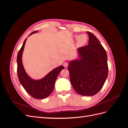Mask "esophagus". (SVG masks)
<instances>
[{
	"label": "esophagus",
	"instance_id": "34e87169",
	"mask_svg": "<svg viewBox=\"0 0 128 128\" xmlns=\"http://www.w3.org/2000/svg\"><path fill=\"white\" fill-rule=\"evenodd\" d=\"M68 65H69V64L68 62H64L63 64V66H64V68H67L68 66Z\"/></svg>",
	"mask_w": 128,
	"mask_h": 128
}]
</instances>
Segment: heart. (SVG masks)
I'll use <instances>...</instances> for the list:
<instances>
[{
  "mask_svg": "<svg viewBox=\"0 0 128 128\" xmlns=\"http://www.w3.org/2000/svg\"><path fill=\"white\" fill-rule=\"evenodd\" d=\"M75 39L77 40V45L78 46H83L86 44L88 40V37L87 35L85 34H80V36L76 35L75 37Z\"/></svg>",
  "mask_w": 128,
  "mask_h": 128,
  "instance_id": "obj_1",
  "label": "heart"
}]
</instances>
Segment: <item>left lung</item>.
<instances>
[{
    "mask_svg": "<svg viewBox=\"0 0 128 128\" xmlns=\"http://www.w3.org/2000/svg\"><path fill=\"white\" fill-rule=\"evenodd\" d=\"M87 33L88 45L77 49L80 58L70 61L68 69L75 91L80 95L92 96L103 86L108 67L105 50L94 34Z\"/></svg>",
    "mask_w": 128,
    "mask_h": 128,
    "instance_id": "obj_1",
    "label": "left lung"
}]
</instances>
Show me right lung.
I'll list each match as a JSON object with an SVG mask.
<instances>
[{
	"label": "right lung",
	"mask_w": 128,
	"mask_h": 128,
	"mask_svg": "<svg viewBox=\"0 0 128 128\" xmlns=\"http://www.w3.org/2000/svg\"><path fill=\"white\" fill-rule=\"evenodd\" d=\"M37 32L31 33L29 35ZM27 38L24 40L21 48L19 50L17 56V72L19 81L25 90L33 98L38 99L48 97L52 92L57 77L60 72L64 68L63 66L56 68L46 75L44 78L39 80H34L26 73L22 64V56Z\"/></svg>",
	"instance_id": "add662e5"
}]
</instances>
